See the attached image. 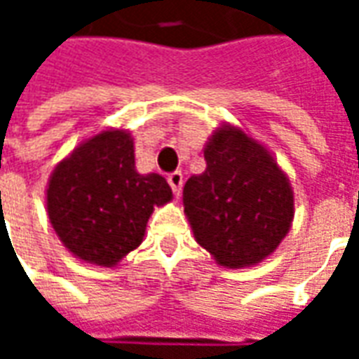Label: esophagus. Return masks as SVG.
Instances as JSON below:
<instances>
[{"label":"esophagus","mask_w":359,"mask_h":359,"mask_svg":"<svg viewBox=\"0 0 359 359\" xmlns=\"http://www.w3.org/2000/svg\"><path fill=\"white\" fill-rule=\"evenodd\" d=\"M182 182H184V179H182V172L180 171L169 175V184H171L172 188V194L177 196V198H179L180 192H182Z\"/></svg>","instance_id":"obj_1"}]
</instances>
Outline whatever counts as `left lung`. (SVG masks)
Returning <instances> with one entry per match:
<instances>
[{
    "mask_svg": "<svg viewBox=\"0 0 359 359\" xmlns=\"http://www.w3.org/2000/svg\"><path fill=\"white\" fill-rule=\"evenodd\" d=\"M203 157L205 171L192 175L182 190L196 242L226 269L262 264L292 226L286 172L264 142L226 121L211 133Z\"/></svg>",
    "mask_w": 359,
    "mask_h": 359,
    "instance_id": "obj_1",
    "label": "left lung"
}]
</instances>
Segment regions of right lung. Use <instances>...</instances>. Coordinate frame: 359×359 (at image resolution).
Listing matches in <instances>:
<instances>
[{"label": "right lung", "instance_id": "obj_1", "mask_svg": "<svg viewBox=\"0 0 359 359\" xmlns=\"http://www.w3.org/2000/svg\"><path fill=\"white\" fill-rule=\"evenodd\" d=\"M171 200L165 177L136 171L130 130L113 126L74 146L46 187V211L61 244L100 267H117L138 248L154 208Z\"/></svg>", "mask_w": 359, "mask_h": 359}]
</instances>
